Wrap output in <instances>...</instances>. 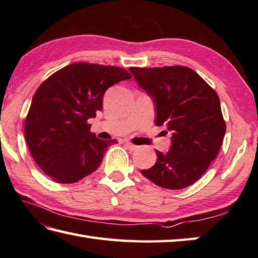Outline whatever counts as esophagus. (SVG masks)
Masks as SVG:
<instances>
[{
    "instance_id": "1",
    "label": "esophagus",
    "mask_w": 258,
    "mask_h": 258,
    "mask_svg": "<svg viewBox=\"0 0 258 258\" xmlns=\"http://www.w3.org/2000/svg\"><path fill=\"white\" fill-rule=\"evenodd\" d=\"M125 145H126V148L130 150V151H134V150L138 149L137 145H134V144H132L131 142H125Z\"/></svg>"
}]
</instances>
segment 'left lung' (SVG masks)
<instances>
[{
	"instance_id": "left-lung-1",
	"label": "left lung",
	"mask_w": 258,
	"mask_h": 258,
	"mask_svg": "<svg viewBox=\"0 0 258 258\" xmlns=\"http://www.w3.org/2000/svg\"><path fill=\"white\" fill-rule=\"evenodd\" d=\"M130 71L152 98L154 124H165L171 132L169 151H156L157 162L142 175L163 188L190 186L218 156L226 133L217 92L186 67L130 68Z\"/></svg>"
}]
</instances>
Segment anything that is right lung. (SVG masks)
Instances as JSON below:
<instances>
[{
  "instance_id": "add662e5",
  "label": "right lung",
  "mask_w": 258,
  "mask_h": 258,
  "mask_svg": "<svg viewBox=\"0 0 258 258\" xmlns=\"http://www.w3.org/2000/svg\"><path fill=\"white\" fill-rule=\"evenodd\" d=\"M126 70L74 63L45 80L32 97L25 135L37 165L51 179L70 184L92 174L116 140H99L89 118L102 109L106 90L128 80Z\"/></svg>"
}]
</instances>
